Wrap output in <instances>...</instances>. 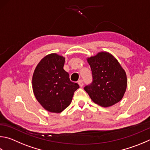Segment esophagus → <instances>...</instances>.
<instances>
[{"label": "esophagus", "instance_id": "obj_1", "mask_svg": "<svg viewBox=\"0 0 150 150\" xmlns=\"http://www.w3.org/2000/svg\"><path fill=\"white\" fill-rule=\"evenodd\" d=\"M78 84H79V85L80 86V87H83V82L82 80L79 81H78Z\"/></svg>", "mask_w": 150, "mask_h": 150}]
</instances>
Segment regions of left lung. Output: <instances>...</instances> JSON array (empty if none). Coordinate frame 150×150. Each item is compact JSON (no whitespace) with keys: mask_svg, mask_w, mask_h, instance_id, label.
<instances>
[{"mask_svg":"<svg viewBox=\"0 0 150 150\" xmlns=\"http://www.w3.org/2000/svg\"><path fill=\"white\" fill-rule=\"evenodd\" d=\"M92 73V83L84 89L95 103L103 108L120 102L126 92V72L115 57L100 52L87 58Z\"/></svg>","mask_w":150,"mask_h":150,"instance_id":"1","label":"left lung"}]
</instances>
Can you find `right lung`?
Listing matches in <instances>:
<instances>
[{
    "label": "right lung",
    "mask_w": 150,
    "mask_h": 150,
    "mask_svg": "<svg viewBox=\"0 0 150 150\" xmlns=\"http://www.w3.org/2000/svg\"><path fill=\"white\" fill-rule=\"evenodd\" d=\"M65 58L56 53L45 56L34 71L32 87L35 98L45 110L61 113L69 105L77 83L71 82L64 69Z\"/></svg>",
    "instance_id": "right-lung-1"
}]
</instances>
